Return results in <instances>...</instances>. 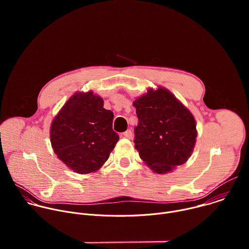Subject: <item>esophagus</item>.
Here are the masks:
<instances>
[{"label":"esophagus","instance_id":"1","mask_svg":"<svg viewBox=\"0 0 249 249\" xmlns=\"http://www.w3.org/2000/svg\"><path fill=\"white\" fill-rule=\"evenodd\" d=\"M123 135H124V137L127 138V139H132V137H133V134H132V131H131V130L125 131V132L123 133Z\"/></svg>","mask_w":249,"mask_h":249}]
</instances>
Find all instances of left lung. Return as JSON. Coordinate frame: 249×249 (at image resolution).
<instances>
[{"label": "left lung", "mask_w": 249, "mask_h": 249, "mask_svg": "<svg viewBox=\"0 0 249 249\" xmlns=\"http://www.w3.org/2000/svg\"><path fill=\"white\" fill-rule=\"evenodd\" d=\"M133 105L139 120L135 148L145 163L161 174L186 162L197 137L192 113L163 88L150 89Z\"/></svg>", "instance_id": "1"}]
</instances>
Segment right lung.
<instances>
[{
	"mask_svg": "<svg viewBox=\"0 0 249 249\" xmlns=\"http://www.w3.org/2000/svg\"><path fill=\"white\" fill-rule=\"evenodd\" d=\"M113 117L92 91L71 96L50 129L51 145L59 160L81 174L99 169L119 140L112 129Z\"/></svg>",
	"mask_w": 249,
	"mask_h": 249,
	"instance_id": "right-lung-1",
	"label": "right lung"
}]
</instances>
